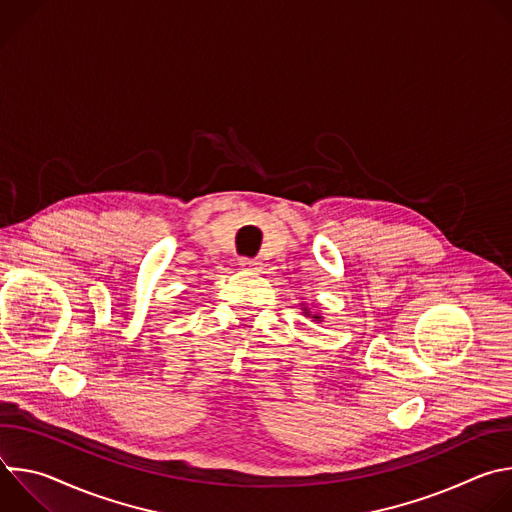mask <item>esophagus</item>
Segmentation results:
<instances>
[{
	"mask_svg": "<svg viewBox=\"0 0 512 512\" xmlns=\"http://www.w3.org/2000/svg\"><path fill=\"white\" fill-rule=\"evenodd\" d=\"M239 265H241L243 269H251V271L261 269V261H259V259H251V257H241V259H239Z\"/></svg>",
	"mask_w": 512,
	"mask_h": 512,
	"instance_id": "1",
	"label": "esophagus"
}]
</instances>
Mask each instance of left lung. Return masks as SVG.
Segmentation results:
<instances>
[{
  "label": "left lung",
  "instance_id": "left-lung-1",
  "mask_svg": "<svg viewBox=\"0 0 512 512\" xmlns=\"http://www.w3.org/2000/svg\"><path fill=\"white\" fill-rule=\"evenodd\" d=\"M306 316H312V314H310V312H308V310H306ZM312 318H316V320H320V316H318V314H314V316H312Z\"/></svg>",
  "mask_w": 512,
  "mask_h": 512
}]
</instances>
